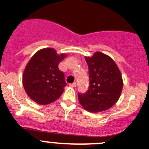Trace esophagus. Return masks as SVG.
<instances>
[{"label":"esophagus","mask_w":149,"mask_h":149,"mask_svg":"<svg viewBox=\"0 0 149 149\" xmlns=\"http://www.w3.org/2000/svg\"><path fill=\"white\" fill-rule=\"evenodd\" d=\"M69 86H70V87H73V88H74V87H76V83L70 84H69Z\"/></svg>","instance_id":"esophagus-1"}]
</instances>
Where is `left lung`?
Masks as SVG:
<instances>
[{"label": "left lung", "mask_w": 149, "mask_h": 149, "mask_svg": "<svg viewBox=\"0 0 149 149\" xmlns=\"http://www.w3.org/2000/svg\"><path fill=\"white\" fill-rule=\"evenodd\" d=\"M88 66L89 87L85 94H79V103L89 112H101L112 107L119 100L123 81L120 69L107 55L96 52L85 57Z\"/></svg>", "instance_id": "8db88e82"}]
</instances>
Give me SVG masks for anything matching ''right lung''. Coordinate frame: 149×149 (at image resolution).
<instances>
[{"instance_id": "right-lung-1", "label": "right lung", "mask_w": 149, "mask_h": 149, "mask_svg": "<svg viewBox=\"0 0 149 149\" xmlns=\"http://www.w3.org/2000/svg\"><path fill=\"white\" fill-rule=\"evenodd\" d=\"M65 57L66 54L58 55L54 48L49 47L40 49L31 57L22 78L24 88L31 100L45 105L61 97L66 83L58 65Z\"/></svg>"}]
</instances>
